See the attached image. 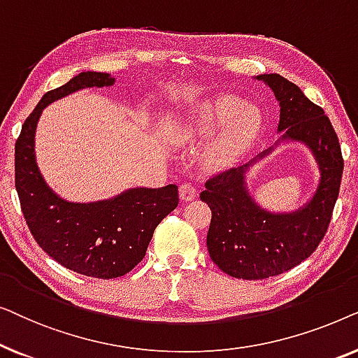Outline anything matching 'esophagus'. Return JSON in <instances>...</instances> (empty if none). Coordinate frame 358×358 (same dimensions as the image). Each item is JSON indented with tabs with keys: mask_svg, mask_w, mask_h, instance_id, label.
Listing matches in <instances>:
<instances>
[{
	"mask_svg": "<svg viewBox=\"0 0 358 358\" xmlns=\"http://www.w3.org/2000/svg\"><path fill=\"white\" fill-rule=\"evenodd\" d=\"M179 195L184 202H190V200L197 197V189H195L190 182H182L179 187Z\"/></svg>",
	"mask_w": 358,
	"mask_h": 358,
	"instance_id": "34e87169",
	"label": "esophagus"
}]
</instances>
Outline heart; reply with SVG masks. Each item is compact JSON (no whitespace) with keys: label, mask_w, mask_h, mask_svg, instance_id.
<instances>
[{"label":"heart","mask_w":358,"mask_h":358,"mask_svg":"<svg viewBox=\"0 0 358 358\" xmlns=\"http://www.w3.org/2000/svg\"><path fill=\"white\" fill-rule=\"evenodd\" d=\"M261 112L251 104H243L233 94H220L202 101L180 115L173 125V134L187 141L205 140L213 134L208 155L215 163H228L249 148L261 129Z\"/></svg>","instance_id":"obj_1"}]
</instances>
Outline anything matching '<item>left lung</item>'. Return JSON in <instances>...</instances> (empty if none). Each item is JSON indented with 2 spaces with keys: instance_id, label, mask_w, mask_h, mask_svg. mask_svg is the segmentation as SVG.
I'll use <instances>...</instances> for the list:
<instances>
[{
  "instance_id": "obj_1",
  "label": "left lung",
  "mask_w": 358,
  "mask_h": 358,
  "mask_svg": "<svg viewBox=\"0 0 358 358\" xmlns=\"http://www.w3.org/2000/svg\"><path fill=\"white\" fill-rule=\"evenodd\" d=\"M254 78L271 87L280 106L277 134L282 131V135L275 145L288 141L305 144L320 169V182L312 199L298 210L271 213L262 209L248 192L245 176L275 146L205 182L200 200L212 210L208 254L224 273L243 280L278 275L315 252L331 222L344 169L339 140L324 110L277 73Z\"/></svg>"
}]
</instances>
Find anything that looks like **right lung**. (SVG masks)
<instances>
[{
	"label": "right lung",
	"instance_id": "obj_1",
	"mask_svg": "<svg viewBox=\"0 0 358 358\" xmlns=\"http://www.w3.org/2000/svg\"><path fill=\"white\" fill-rule=\"evenodd\" d=\"M109 73L83 71L48 91L24 122L14 148L19 202L34 239L73 272L96 278L125 275L145 257L153 233L179 203L178 185L134 187L97 202H70L53 192L36 159V129L48 104L85 87H109Z\"/></svg>",
	"mask_w": 358,
	"mask_h": 358
}]
</instances>
